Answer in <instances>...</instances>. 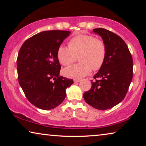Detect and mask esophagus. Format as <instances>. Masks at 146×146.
Returning a JSON list of instances; mask_svg holds the SVG:
<instances>
[{
	"mask_svg": "<svg viewBox=\"0 0 146 146\" xmlns=\"http://www.w3.org/2000/svg\"><path fill=\"white\" fill-rule=\"evenodd\" d=\"M80 81H81L80 79H78V78L74 79V82H80Z\"/></svg>",
	"mask_w": 146,
	"mask_h": 146,
	"instance_id": "1",
	"label": "esophagus"
}]
</instances>
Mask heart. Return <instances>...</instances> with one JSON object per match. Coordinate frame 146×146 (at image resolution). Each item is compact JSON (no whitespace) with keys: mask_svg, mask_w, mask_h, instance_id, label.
I'll return each mask as SVG.
<instances>
[{"mask_svg":"<svg viewBox=\"0 0 146 146\" xmlns=\"http://www.w3.org/2000/svg\"><path fill=\"white\" fill-rule=\"evenodd\" d=\"M68 46L60 45L57 49V58L64 66L72 64L78 56L80 62L64 70L70 78H82L100 69L106 58V46L102 40L93 35H79L74 36Z\"/></svg>","mask_w":146,"mask_h":146,"instance_id":"b5f03b06","label":"heart"}]
</instances>
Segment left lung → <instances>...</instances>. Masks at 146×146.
Masks as SVG:
<instances>
[{
  "label": "left lung",
  "mask_w": 146,
  "mask_h": 146,
  "mask_svg": "<svg viewBox=\"0 0 146 146\" xmlns=\"http://www.w3.org/2000/svg\"><path fill=\"white\" fill-rule=\"evenodd\" d=\"M93 32L102 38L106 46V58L94 76L90 90L83 96L91 106L104 110L124 99L133 78V59L126 44L116 34L103 28Z\"/></svg>",
  "instance_id": "8db88e82"
}]
</instances>
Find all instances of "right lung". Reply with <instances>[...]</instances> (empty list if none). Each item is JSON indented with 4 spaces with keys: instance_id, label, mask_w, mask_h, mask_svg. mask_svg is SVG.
I'll list each match as a JSON object with an SVG mask.
<instances>
[{
    "instance_id": "add662e5",
    "label": "right lung",
    "mask_w": 146,
    "mask_h": 146,
    "mask_svg": "<svg viewBox=\"0 0 146 146\" xmlns=\"http://www.w3.org/2000/svg\"><path fill=\"white\" fill-rule=\"evenodd\" d=\"M70 32L48 31L25 40L18 54L19 82L30 102L42 110L57 107L65 99L72 79L60 76L57 49Z\"/></svg>"
}]
</instances>
